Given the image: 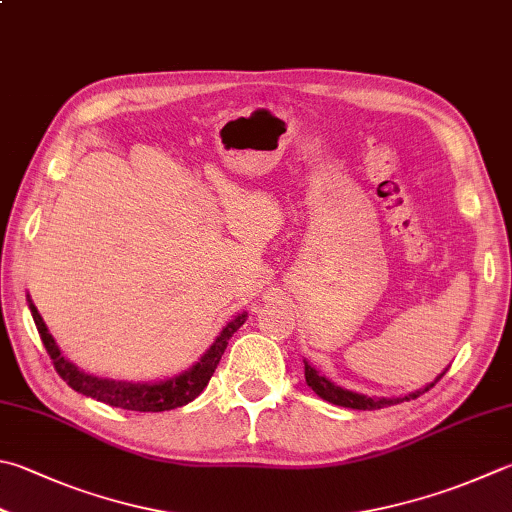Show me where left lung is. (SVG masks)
I'll use <instances>...</instances> for the list:
<instances>
[{"label":"left lung","instance_id":"obj_1","mask_svg":"<svg viewBox=\"0 0 512 512\" xmlns=\"http://www.w3.org/2000/svg\"><path fill=\"white\" fill-rule=\"evenodd\" d=\"M446 372H441L435 381H432L430 385H426V388H421L417 392H410L406 394V397H397V399H372V397H365V394H359V392H350V390H343L339 388V385H334L330 379H325V376L318 374L310 363L305 361V381L310 388L318 394V397L334 403V406H343V408H352V410H379V408H388V406H394V403H403V401H410V399H417L419 394L428 392L432 385H435L441 376Z\"/></svg>","mask_w":512,"mask_h":512}]
</instances>
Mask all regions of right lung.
<instances>
[{
	"label": "right lung",
	"instance_id": "obj_1",
	"mask_svg": "<svg viewBox=\"0 0 512 512\" xmlns=\"http://www.w3.org/2000/svg\"><path fill=\"white\" fill-rule=\"evenodd\" d=\"M28 307H31L37 332H40V339L46 347L48 356H51L57 374H60L75 392L86 394V397H91L95 401L109 403L113 408L136 410V412H165V410L187 406L189 401H194L198 394L207 388L211 374L216 372L220 359H223L229 339L247 318V312H243L238 314L234 321H229L225 330L220 332V336L214 341V345L200 356V361L191 365L189 370L180 372L178 376H171V379L158 381V383H127V381H111V379H100V376L86 374L71 361H66L55 339L48 334V327L42 321V316L37 312V307L33 305L31 298H28Z\"/></svg>",
	"mask_w": 512,
	"mask_h": 512
}]
</instances>
